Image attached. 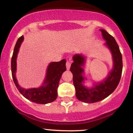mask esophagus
I'll use <instances>...</instances> for the list:
<instances>
[{
  "instance_id": "1",
  "label": "esophagus",
  "mask_w": 133,
  "mask_h": 133,
  "mask_svg": "<svg viewBox=\"0 0 133 133\" xmlns=\"http://www.w3.org/2000/svg\"><path fill=\"white\" fill-rule=\"evenodd\" d=\"M71 62L68 61H67V62H66V68H67V69H68V70L70 68H71Z\"/></svg>"
}]
</instances>
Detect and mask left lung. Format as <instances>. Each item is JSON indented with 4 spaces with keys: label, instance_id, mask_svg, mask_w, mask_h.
<instances>
[{
    "label": "left lung",
    "instance_id": "8db88e82",
    "mask_svg": "<svg viewBox=\"0 0 133 133\" xmlns=\"http://www.w3.org/2000/svg\"><path fill=\"white\" fill-rule=\"evenodd\" d=\"M103 39L106 41L104 45L109 49L112 54L113 68L109 72L106 78L101 82L94 84L92 88L84 86L86 79L84 77V69L86 58L82 54H75L72 57L70 71L73 75V83L76 89V96L77 99L86 103H94L106 98L117 88L121 77L123 70V60L119 47L114 38L105 30L100 29Z\"/></svg>",
    "mask_w": 133,
    "mask_h": 133
}]
</instances>
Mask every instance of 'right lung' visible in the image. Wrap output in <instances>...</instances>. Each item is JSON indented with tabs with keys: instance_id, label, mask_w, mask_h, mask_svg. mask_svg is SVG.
Returning <instances> with one entry per match:
<instances>
[{
	"instance_id": "obj_1",
	"label": "right lung",
	"mask_w": 133,
	"mask_h": 133,
	"mask_svg": "<svg viewBox=\"0 0 133 133\" xmlns=\"http://www.w3.org/2000/svg\"><path fill=\"white\" fill-rule=\"evenodd\" d=\"M24 41V36L18 39L11 60V70L13 81L17 89L23 96L33 103L37 104H45L54 101L57 97V88L59 81L62 73L66 71L65 59H62L59 62H51L48 65L46 71V76L42 86L38 88L24 89L21 88L18 84L16 74L17 69V57L19 52L20 46Z\"/></svg>"
}]
</instances>
